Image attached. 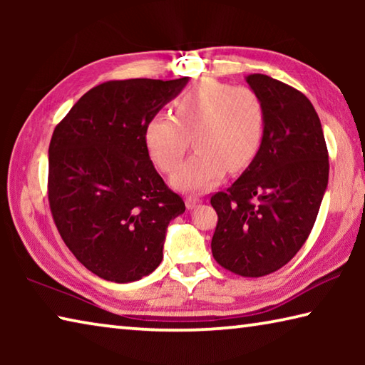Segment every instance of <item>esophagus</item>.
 <instances>
[{
  "mask_svg": "<svg viewBox=\"0 0 365 365\" xmlns=\"http://www.w3.org/2000/svg\"><path fill=\"white\" fill-rule=\"evenodd\" d=\"M200 202H202V200L200 196H187V200H185V205H187V209H195Z\"/></svg>",
  "mask_w": 365,
  "mask_h": 365,
  "instance_id": "esophagus-1",
  "label": "esophagus"
}]
</instances>
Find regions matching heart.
Listing matches in <instances>:
<instances>
[{
	"label": "heart",
	"instance_id": "b5f03b06",
	"mask_svg": "<svg viewBox=\"0 0 365 365\" xmlns=\"http://www.w3.org/2000/svg\"><path fill=\"white\" fill-rule=\"evenodd\" d=\"M265 109L256 91L205 78L174 101V115H154L145 143L163 172H172L191 141L195 153L170 177L180 191H205L225 172L248 168L261 150Z\"/></svg>",
	"mask_w": 365,
	"mask_h": 365
}]
</instances>
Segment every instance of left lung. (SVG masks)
<instances>
[{"instance_id": "left-lung-1", "label": "left lung", "mask_w": 365, "mask_h": 365, "mask_svg": "<svg viewBox=\"0 0 365 365\" xmlns=\"http://www.w3.org/2000/svg\"><path fill=\"white\" fill-rule=\"evenodd\" d=\"M261 98V150L227 191L211 197L219 215L212 256L243 277H262L292 261L311 233L329 185V153L312 103L279 80L250 73Z\"/></svg>"}]
</instances>
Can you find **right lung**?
<instances>
[{
  "label": "right lung",
  "instance_id": "1",
  "mask_svg": "<svg viewBox=\"0 0 365 365\" xmlns=\"http://www.w3.org/2000/svg\"><path fill=\"white\" fill-rule=\"evenodd\" d=\"M188 83L130 78L95 86L49 143L48 197L67 248L104 280L128 283L163 261L165 232L185 212L154 169L146 123Z\"/></svg>",
  "mask_w": 365,
  "mask_h": 365
}]
</instances>
